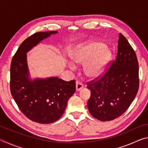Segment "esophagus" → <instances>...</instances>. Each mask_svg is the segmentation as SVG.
Returning <instances> with one entry per match:
<instances>
[{"label": "esophagus", "mask_w": 148, "mask_h": 148, "mask_svg": "<svg viewBox=\"0 0 148 148\" xmlns=\"http://www.w3.org/2000/svg\"><path fill=\"white\" fill-rule=\"evenodd\" d=\"M84 88V85L82 84L81 82H79L78 81L76 82V89L77 91H79L81 90L82 89Z\"/></svg>", "instance_id": "esophagus-1"}]
</instances>
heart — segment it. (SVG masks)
<instances>
[{
    "label": "heart",
    "instance_id": "1",
    "mask_svg": "<svg viewBox=\"0 0 148 148\" xmlns=\"http://www.w3.org/2000/svg\"><path fill=\"white\" fill-rule=\"evenodd\" d=\"M72 61L76 64H84V72L89 78L94 79L104 72L110 57L109 50L101 42H90L81 45L70 55ZM71 68H74L72 64Z\"/></svg>",
    "mask_w": 148,
    "mask_h": 148
}]
</instances>
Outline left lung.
I'll list each match as a JSON object with an SVG mask.
<instances>
[{
	"label": "left lung",
	"instance_id": "left-lung-1",
	"mask_svg": "<svg viewBox=\"0 0 148 148\" xmlns=\"http://www.w3.org/2000/svg\"><path fill=\"white\" fill-rule=\"evenodd\" d=\"M138 71L134 49L119 33L116 59L101 79L87 84V89L91 91L87 108L91 116L102 121L121 116L137 94Z\"/></svg>",
	"mask_w": 148,
	"mask_h": 148
}]
</instances>
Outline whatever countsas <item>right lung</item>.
Instances as JSON below:
<instances>
[{
  "mask_svg": "<svg viewBox=\"0 0 148 148\" xmlns=\"http://www.w3.org/2000/svg\"><path fill=\"white\" fill-rule=\"evenodd\" d=\"M57 31L39 32L22 42L12 60L10 91L25 116L42 124L56 121L63 114L69 99L76 91V82L57 77L31 79L27 53L43 40Z\"/></svg>",
  "mask_w": 148,
  "mask_h": 148,
  "instance_id": "right-lung-1",
  "label": "right lung"
}]
</instances>
